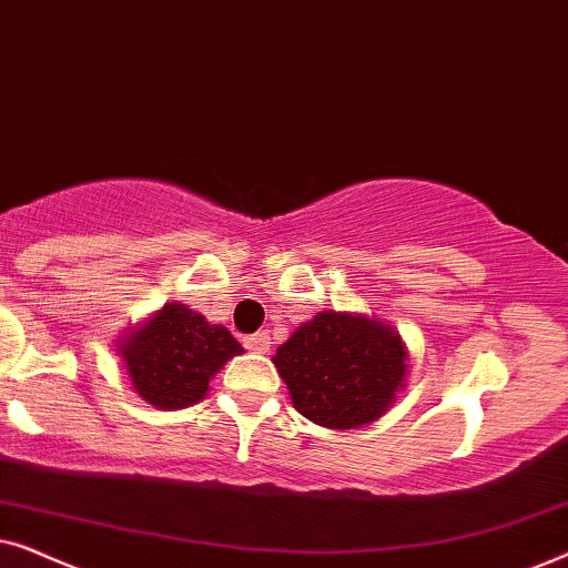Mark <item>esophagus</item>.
I'll list each match as a JSON object with an SVG mask.
<instances>
[{
  "label": "esophagus",
  "mask_w": 568,
  "mask_h": 568,
  "mask_svg": "<svg viewBox=\"0 0 568 568\" xmlns=\"http://www.w3.org/2000/svg\"><path fill=\"white\" fill-rule=\"evenodd\" d=\"M268 346H271V336H268V333H263V331L253 333V336H247V338H245V348H247V352L266 354V352H268Z\"/></svg>",
  "instance_id": "obj_1"
}]
</instances>
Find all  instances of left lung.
Segmentation results:
<instances>
[{"label": "left lung", "instance_id": "left-lung-1", "mask_svg": "<svg viewBox=\"0 0 568 568\" xmlns=\"http://www.w3.org/2000/svg\"><path fill=\"white\" fill-rule=\"evenodd\" d=\"M302 416L325 429H359L383 418L408 379V346L385 321L323 310L274 354Z\"/></svg>", "mask_w": 568, "mask_h": 568}]
</instances>
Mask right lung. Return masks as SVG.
Segmentation results:
<instances>
[{"mask_svg":"<svg viewBox=\"0 0 568 568\" xmlns=\"http://www.w3.org/2000/svg\"><path fill=\"white\" fill-rule=\"evenodd\" d=\"M237 354L243 346L224 325L209 323L181 302L154 310L115 344L134 393L162 410L199 403L209 393V379Z\"/></svg>","mask_w":568,"mask_h":568,"instance_id":"1","label":"right lung"}]
</instances>
